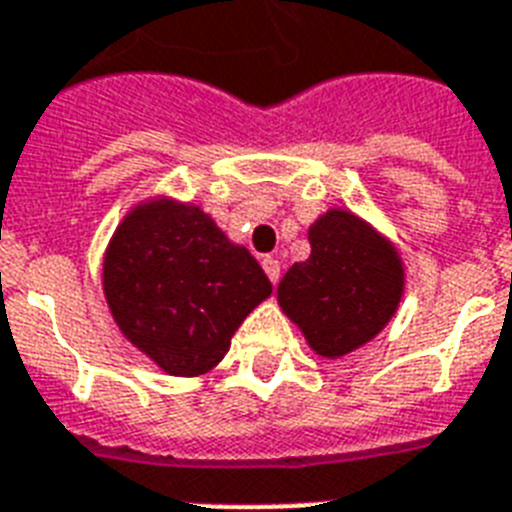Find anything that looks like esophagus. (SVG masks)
Segmentation results:
<instances>
[{"label":"esophagus","mask_w":512,"mask_h":512,"mask_svg":"<svg viewBox=\"0 0 512 512\" xmlns=\"http://www.w3.org/2000/svg\"><path fill=\"white\" fill-rule=\"evenodd\" d=\"M263 270H265V276H268L273 284H278V276H281V263H278L276 257H263Z\"/></svg>","instance_id":"obj_1"}]
</instances>
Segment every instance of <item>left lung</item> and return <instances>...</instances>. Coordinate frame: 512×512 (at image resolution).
<instances>
[{
	"label": "left lung",
	"mask_w": 512,
	"mask_h": 512,
	"mask_svg": "<svg viewBox=\"0 0 512 512\" xmlns=\"http://www.w3.org/2000/svg\"><path fill=\"white\" fill-rule=\"evenodd\" d=\"M310 257L276 289L278 305L315 355L336 360L389 326L405 294V263L376 226L344 207L318 215Z\"/></svg>",
	"instance_id": "1"
}]
</instances>
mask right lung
I'll return each instance as SVG.
<instances>
[{"mask_svg": "<svg viewBox=\"0 0 512 512\" xmlns=\"http://www.w3.org/2000/svg\"><path fill=\"white\" fill-rule=\"evenodd\" d=\"M112 321L168 376L194 378L226 357L231 336L273 286L249 249L194 202H136L102 257Z\"/></svg>", "mask_w": 512, "mask_h": 512, "instance_id": "add662e5", "label": "right lung"}]
</instances>
